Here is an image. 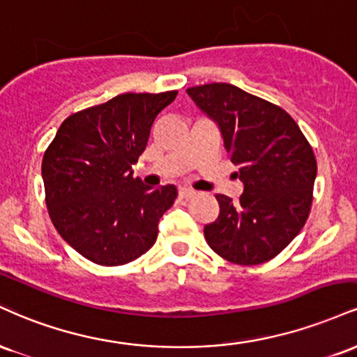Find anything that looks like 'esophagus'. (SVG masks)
Instances as JSON below:
<instances>
[{
  "instance_id": "obj_1",
  "label": "esophagus",
  "mask_w": 357,
  "mask_h": 357,
  "mask_svg": "<svg viewBox=\"0 0 357 357\" xmlns=\"http://www.w3.org/2000/svg\"><path fill=\"white\" fill-rule=\"evenodd\" d=\"M178 195L182 197V199H190V197L195 195V190H192V188H187V187H180Z\"/></svg>"
}]
</instances>
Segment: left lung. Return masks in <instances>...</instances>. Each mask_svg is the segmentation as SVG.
<instances>
[{"mask_svg": "<svg viewBox=\"0 0 357 357\" xmlns=\"http://www.w3.org/2000/svg\"><path fill=\"white\" fill-rule=\"evenodd\" d=\"M200 110L219 123L244 194H217L220 213L204 227L207 244L238 266L269 262L291 244L312 205L316 155L286 110L230 83L187 88Z\"/></svg>", "mask_w": 357, "mask_h": 357, "instance_id": "left-lung-1", "label": "left lung"}]
</instances>
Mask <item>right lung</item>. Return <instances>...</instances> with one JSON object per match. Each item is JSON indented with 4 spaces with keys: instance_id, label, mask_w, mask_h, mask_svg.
I'll return each instance as SVG.
<instances>
[{
    "instance_id": "obj_1",
    "label": "right lung",
    "mask_w": 357,
    "mask_h": 357,
    "mask_svg": "<svg viewBox=\"0 0 357 357\" xmlns=\"http://www.w3.org/2000/svg\"><path fill=\"white\" fill-rule=\"evenodd\" d=\"M177 96L121 93L71 115L41 163L45 200L54 229L88 261L123 266L155 244L157 224L177 188H150L133 178L153 120Z\"/></svg>"
}]
</instances>
